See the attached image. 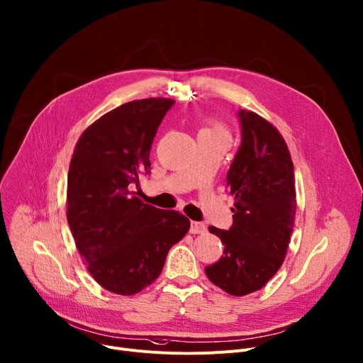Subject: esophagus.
Returning <instances> with one entry per match:
<instances>
[{
	"instance_id": "34e87169",
	"label": "esophagus",
	"mask_w": 363,
	"mask_h": 363,
	"mask_svg": "<svg viewBox=\"0 0 363 363\" xmlns=\"http://www.w3.org/2000/svg\"><path fill=\"white\" fill-rule=\"evenodd\" d=\"M207 232V227L204 223L200 221H191V227H189V233L191 235H204Z\"/></svg>"
}]
</instances>
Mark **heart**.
<instances>
[{
    "mask_svg": "<svg viewBox=\"0 0 363 363\" xmlns=\"http://www.w3.org/2000/svg\"><path fill=\"white\" fill-rule=\"evenodd\" d=\"M206 130H210V131H221V133H224L223 128H221L220 125H214V127H211V128H206Z\"/></svg>",
    "mask_w": 363,
    "mask_h": 363,
    "instance_id": "1",
    "label": "heart"
}]
</instances>
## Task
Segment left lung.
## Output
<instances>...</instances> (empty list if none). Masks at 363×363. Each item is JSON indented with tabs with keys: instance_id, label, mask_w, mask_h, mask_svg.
Returning a JSON list of instances; mask_svg holds the SVG:
<instances>
[{
	"instance_id": "8db88e82",
	"label": "left lung",
	"mask_w": 363,
	"mask_h": 363,
	"mask_svg": "<svg viewBox=\"0 0 363 363\" xmlns=\"http://www.w3.org/2000/svg\"><path fill=\"white\" fill-rule=\"evenodd\" d=\"M239 117L242 145L227 174L233 225L208 227L224 250L206 268L216 286L235 296L259 291L279 271L296 208L294 164L278 128L253 111L240 110Z\"/></svg>"
}]
</instances>
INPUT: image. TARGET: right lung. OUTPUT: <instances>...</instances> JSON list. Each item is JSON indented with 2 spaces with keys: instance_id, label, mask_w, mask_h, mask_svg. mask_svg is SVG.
I'll list each match as a JSON object with an SVG mask.
<instances>
[{
  "instance_id": "obj_1",
  "label": "right lung",
  "mask_w": 363,
  "mask_h": 363,
  "mask_svg": "<svg viewBox=\"0 0 363 363\" xmlns=\"http://www.w3.org/2000/svg\"><path fill=\"white\" fill-rule=\"evenodd\" d=\"M174 103L145 98L108 111L84 130L71 159L67 218L77 249L91 277L118 295L153 284L189 230L184 214L145 204L131 191L150 172L155 135Z\"/></svg>"
}]
</instances>
